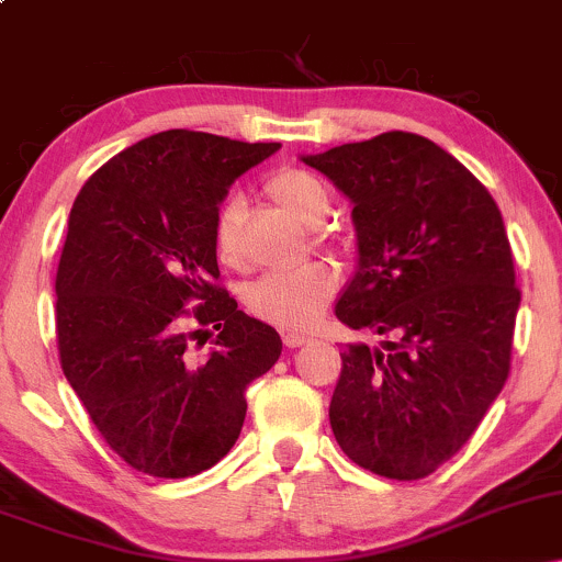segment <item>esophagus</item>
I'll return each mask as SVG.
<instances>
[{"instance_id":"obj_1","label":"esophagus","mask_w":562,"mask_h":562,"mask_svg":"<svg viewBox=\"0 0 562 562\" xmlns=\"http://www.w3.org/2000/svg\"><path fill=\"white\" fill-rule=\"evenodd\" d=\"M308 335H303V333H285L282 335V344H285L288 348H301V346H306L308 344Z\"/></svg>"}]
</instances>
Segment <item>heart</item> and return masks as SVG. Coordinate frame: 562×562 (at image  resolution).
<instances>
[{"instance_id":"obj_1","label":"heart","mask_w":562,"mask_h":562,"mask_svg":"<svg viewBox=\"0 0 562 562\" xmlns=\"http://www.w3.org/2000/svg\"><path fill=\"white\" fill-rule=\"evenodd\" d=\"M269 198L306 227H319L330 214V192L325 182L303 169H282L267 184ZM245 222V200L227 198L214 222L216 259L224 267H240V235ZM338 290V274L330 263L312 261L285 274H269L254 282L245 303L256 317L285 330H306L322 317L325 306Z\"/></svg>"}]
</instances>
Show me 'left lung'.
Wrapping results in <instances>:
<instances>
[{
	"label": "left lung",
	"instance_id": "left-lung-1",
	"mask_svg": "<svg viewBox=\"0 0 562 562\" xmlns=\"http://www.w3.org/2000/svg\"><path fill=\"white\" fill-rule=\"evenodd\" d=\"M301 160L353 203L357 272L335 317L396 338L340 353L335 441L385 479H425L465 447L509 375L520 290L505 222L486 187L420 134Z\"/></svg>",
	"mask_w": 562,
	"mask_h": 562
}]
</instances>
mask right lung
I'll return each instance as SVG.
<instances>
[{
	"label": "right lung",
	"instance_id": "add662e5",
	"mask_svg": "<svg viewBox=\"0 0 562 562\" xmlns=\"http://www.w3.org/2000/svg\"><path fill=\"white\" fill-rule=\"evenodd\" d=\"M277 150L169 128L97 169L70 209L55 280L60 364L108 447L139 473L214 468L243 430L245 389L280 359L274 327L216 285L214 248L229 184ZM187 318L201 330L187 334ZM209 324L220 335L198 358L191 340L204 345Z\"/></svg>",
	"mask_w": 562,
	"mask_h": 562
}]
</instances>
